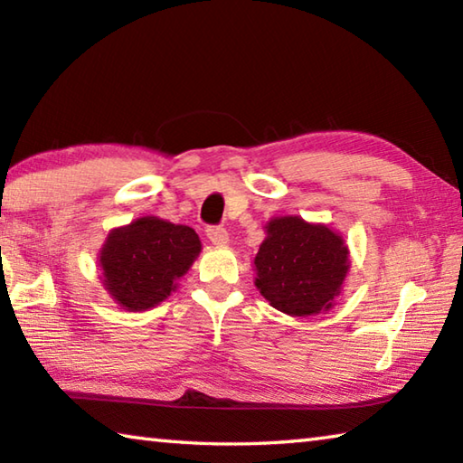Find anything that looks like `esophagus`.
I'll return each instance as SVG.
<instances>
[{"label":"esophagus","mask_w":463,"mask_h":463,"mask_svg":"<svg viewBox=\"0 0 463 463\" xmlns=\"http://www.w3.org/2000/svg\"><path fill=\"white\" fill-rule=\"evenodd\" d=\"M206 234L214 245H226V242H229V232H226V229H222V226H208Z\"/></svg>","instance_id":"1"}]
</instances>
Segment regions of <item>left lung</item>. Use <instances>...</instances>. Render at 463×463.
Masks as SVG:
<instances>
[{"mask_svg":"<svg viewBox=\"0 0 463 463\" xmlns=\"http://www.w3.org/2000/svg\"><path fill=\"white\" fill-rule=\"evenodd\" d=\"M255 255V286L273 308L310 317L333 308L349 271V249L326 224L278 216Z\"/></svg>","mask_w":463,"mask_h":463,"instance_id":"8db88e82","label":"left lung"}]
</instances>
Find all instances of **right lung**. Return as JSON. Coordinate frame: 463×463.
<instances>
[{
    "label": "right lung",
    "mask_w": 463,
    "mask_h": 463,
    "mask_svg": "<svg viewBox=\"0 0 463 463\" xmlns=\"http://www.w3.org/2000/svg\"><path fill=\"white\" fill-rule=\"evenodd\" d=\"M202 242L194 229L156 216L137 218L108 234L99 250L101 284L127 310H146L175 292Z\"/></svg>",
    "instance_id": "add662e5"
}]
</instances>
